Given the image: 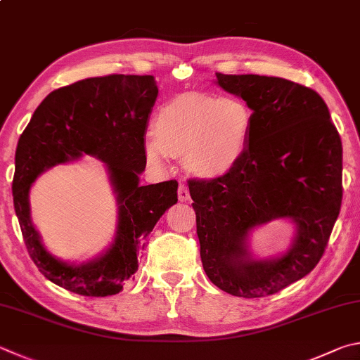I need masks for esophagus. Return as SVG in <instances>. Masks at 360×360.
Masks as SVG:
<instances>
[{
	"mask_svg": "<svg viewBox=\"0 0 360 360\" xmlns=\"http://www.w3.org/2000/svg\"><path fill=\"white\" fill-rule=\"evenodd\" d=\"M178 198L179 201H188L191 200V193H188V187L186 184H181L178 188Z\"/></svg>",
	"mask_w": 360,
	"mask_h": 360,
	"instance_id": "1",
	"label": "esophagus"
}]
</instances>
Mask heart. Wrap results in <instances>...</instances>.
Here are the masks:
<instances>
[{"instance_id":"obj_1","label":"heart","mask_w":360,"mask_h":360,"mask_svg":"<svg viewBox=\"0 0 360 360\" xmlns=\"http://www.w3.org/2000/svg\"><path fill=\"white\" fill-rule=\"evenodd\" d=\"M252 129L253 112L239 97L187 94L160 108L145 151L155 167H165L169 154L186 155L191 172L214 178L243 158Z\"/></svg>"}]
</instances>
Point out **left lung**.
Masks as SVG:
<instances>
[{
	"label": "left lung",
	"mask_w": 360,
	"mask_h": 360,
	"mask_svg": "<svg viewBox=\"0 0 360 360\" xmlns=\"http://www.w3.org/2000/svg\"><path fill=\"white\" fill-rule=\"evenodd\" d=\"M217 83L253 112L243 158L214 179H188L200 257L209 280L233 296H271L315 269L342 206V140L316 91L286 78L225 75ZM297 224L283 257L253 260L246 234L274 218Z\"/></svg>",
	"instance_id": "obj_1"
}]
</instances>
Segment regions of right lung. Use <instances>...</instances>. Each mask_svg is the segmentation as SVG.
I'll return each instance as SVG.
<instances>
[{
  "label": "right lung",
  "mask_w": 360,
  "mask_h": 360,
  "mask_svg": "<svg viewBox=\"0 0 360 360\" xmlns=\"http://www.w3.org/2000/svg\"><path fill=\"white\" fill-rule=\"evenodd\" d=\"M159 89L153 75L84 78L51 91L20 135L12 181L23 240L50 282L80 296L105 297L122 290L139 269L154 225L178 201V182L140 186L145 172V130ZM83 153L108 163L120 201L115 243L101 259L68 265L44 250L29 219L27 193L45 169Z\"/></svg>",
  "instance_id": "add662e5"
}]
</instances>
